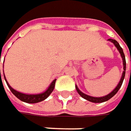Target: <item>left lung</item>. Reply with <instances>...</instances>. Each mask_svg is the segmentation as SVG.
<instances>
[{
    "label": "left lung",
    "instance_id": "obj_1",
    "mask_svg": "<svg viewBox=\"0 0 131 131\" xmlns=\"http://www.w3.org/2000/svg\"><path fill=\"white\" fill-rule=\"evenodd\" d=\"M108 40H110V42H112L113 44L115 46V47L117 48V49L118 50L119 53H120V54H121V56H122V61H123L124 71H123V73H122V78H121V80L119 81V82H118V85L115 87V89L113 90L112 92H110L109 94H107V95H106V96H103V97H91V96H89V95H87V94H85L82 93L80 90L78 89L77 86L76 85V89H77V92L79 93V94L82 97H83L84 99H85V100H87V101H91V102H93V103H103V102L109 101L110 98H112L113 96H114V95L118 92V91L119 90V89L121 88V86H122V82H123V81H124V79H125V77L126 61H125V54H124V52H123V49H122V48L120 46L119 43L116 41V40H113V39H109Z\"/></svg>",
    "mask_w": 131,
    "mask_h": 131
}]
</instances>
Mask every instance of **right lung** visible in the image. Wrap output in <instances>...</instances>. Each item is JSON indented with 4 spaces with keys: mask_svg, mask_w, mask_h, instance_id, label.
I'll return each mask as SVG.
<instances>
[{
    "mask_svg": "<svg viewBox=\"0 0 131 131\" xmlns=\"http://www.w3.org/2000/svg\"><path fill=\"white\" fill-rule=\"evenodd\" d=\"M4 77L5 80H6V84H7L9 89H10L11 91H12V93H13L17 98H18L20 101H23V102H25V103H36L41 102V101H44L45 99H46V98L50 95V94L52 92V91L54 90V85H55V81H56V79H54L53 81H52V83L50 84V85L49 86V88L47 89V90H46V91L42 92V93L37 94H23V93L18 92V91H16L15 89H13L9 85V83L7 82L4 74Z\"/></svg>",
    "mask_w": 131,
    "mask_h": 131,
    "instance_id": "add662e5",
    "label": "right lung"
}]
</instances>
